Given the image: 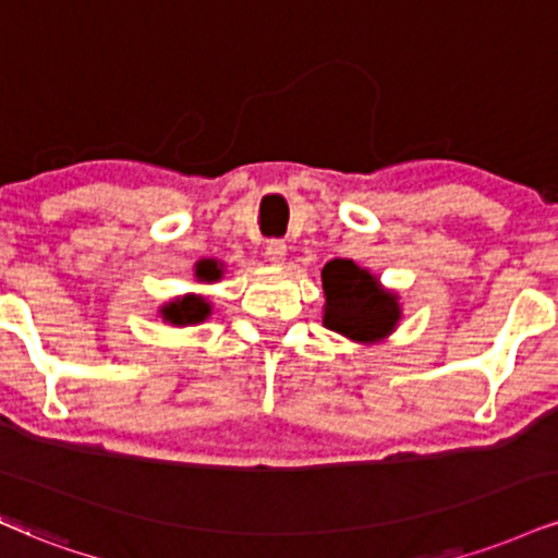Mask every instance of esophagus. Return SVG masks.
Instances as JSON below:
<instances>
[{"mask_svg":"<svg viewBox=\"0 0 558 558\" xmlns=\"http://www.w3.org/2000/svg\"><path fill=\"white\" fill-rule=\"evenodd\" d=\"M286 244L280 239H272V241H267V246H265V254H267V262H272V265H283L286 262Z\"/></svg>","mask_w":558,"mask_h":558,"instance_id":"34e87169","label":"esophagus"}]
</instances>
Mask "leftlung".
<instances>
[{
	"label": "left lung",
	"mask_w": 558,
	"mask_h": 558,
	"mask_svg": "<svg viewBox=\"0 0 558 558\" xmlns=\"http://www.w3.org/2000/svg\"><path fill=\"white\" fill-rule=\"evenodd\" d=\"M325 327L355 343H377L400 322L398 293L379 286L377 275L353 259H330L322 270Z\"/></svg>",
	"instance_id": "1"
}]
</instances>
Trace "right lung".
Instances as JSON below:
<instances>
[{"instance_id":"1","label":"right lung","mask_w":558,"mask_h":558,"mask_svg":"<svg viewBox=\"0 0 558 558\" xmlns=\"http://www.w3.org/2000/svg\"><path fill=\"white\" fill-rule=\"evenodd\" d=\"M197 280L199 283H215V280L220 278V270L215 262H199L197 265ZM160 314H163V319H169L171 325H179V327H186V325H197V322H205L207 317H210V304L203 296H194V293H190V296L184 299H173L166 304L163 308H160Z\"/></svg>"}]
</instances>
